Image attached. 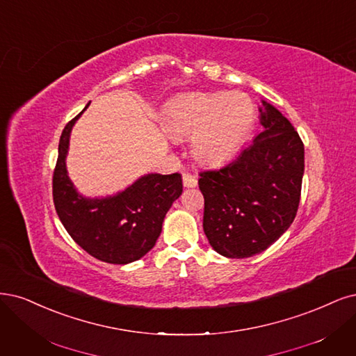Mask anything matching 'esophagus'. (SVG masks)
Instances as JSON below:
<instances>
[{
	"instance_id": "esophagus-1",
	"label": "esophagus",
	"mask_w": 356,
	"mask_h": 356,
	"mask_svg": "<svg viewBox=\"0 0 356 356\" xmlns=\"http://www.w3.org/2000/svg\"><path fill=\"white\" fill-rule=\"evenodd\" d=\"M182 184H184V187L194 188V187H197V179H195V177H193L190 174H184L182 175Z\"/></svg>"
}]
</instances>
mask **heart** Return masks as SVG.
I'll list each match as a JSON object with an SVG mask.
<instances>
[{"label":"heart","instance_id":"1","mask_svg":"<svg viewBox=\"0 0 356 356\" xmlns=\"http://www.w3.org/2000/svg\"><path fill=\"white\" fill-rule=\"evenodd\" d=\"M254 120L256 108L246 94L194 92L169 104L165 129L177 140L193 137V156L200 163L218 165L241 149Z\"/></svg>","mask_w":356,"mask_h":356}]
</instances>
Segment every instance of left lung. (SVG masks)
Wrapping results in <instances>:
<instances>
[{"label":"left lung","mask_w":356,"mask_h":356,"mask_svg":"<svg viewBox=\"0 0 356 356\" xmlns=\"http://www.w3.org/2000/svg\"><path fill=\"white\" fill-rule=\"evenodd\" d=\"M264 131L234 161L203 170V229L211 246L225 257L243 259L268 249L296 216L305 149L287 118L262 100Z\"/></svg>","instance_id":"obj_1"}]
</instances>
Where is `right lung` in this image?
<instances>
[{"mask_svg":"<svg viewBox=\"0 0 356 356\" xmlns=\"http://www.w3.org/2000/svg\"><path fill=\"white\" fill-rule=\"evenodd\" d=\"M73 118L61 132L53 175V200L61 224L79 246L95 259L125 265L150 252L162 232L165 215L182 193L181 175L147 174L115 195L87 199L70 181L66 156L73 125L88 108Z\"/></svg>","mask_w":356,"mask_h":356,"instance_id":"add662e5","label":"right lung"}]
</instances>
